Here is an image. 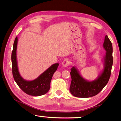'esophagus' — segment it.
I'll return each mask as SVG.
<instances>
[{
	"label": "esophagus",
	"instance_id": "34e87169",
	"mask_svg": "<svg viewBox=\"0 0 121 121\" xmlns=\"http://www.w3.org/2000/svg\"><path fill=\"white\" fill-rule=\"evenodd\" d=\"M70 61L68 59H65L62 62V65L64 67H67L70 65Z\"/></svg>",
	"mask_w": 121,
	"mask_h": 121
}]
</instances>
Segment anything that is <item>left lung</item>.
Returning <instances> with one entry per match:
<instances>
[{
	"label": "left lung",
	"mask_w": 121,
	"mask_h": 121,
	"mask_svg": "<svg viewBox=\"0 0 121 121\" xmlns=\"http://www.w3.org/2000/svg\"><path fill=\"white\" fill-rule=\"evenodd\" d=\"M103 47L106 51L104 58V69L96 80L91 82L86 80L75 67L71 69L70 75L72 80L70 91L73 96L80 98L93 97L97 95L108 82L113 65V47L107 35L105 37Z\"/></svg>",
	"instance_id": "left-lung-1"
}]
</instances>
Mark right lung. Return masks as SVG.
Masks as SVG:
<instances>
[{
    "label": "right lung",
    "mask_w": 121,
    "mask_h": 121,
    "mask_svg": "<svg viewBox=\"0 0 121 121\" xmlns=\"http://www.w3.org/2000/svg\"><path fill=\"white\" fill-rule=\"evenodd\" d=\"M18 38L16 37L13 45L12 53V72L15 82L22 91L29 95L39 96L47 93L50 88V82L52 76L58 69L59 63H55L43 72L35 79L27 81L22 77L17 66L16 50Z\"/></svg>",
    "instance_id": "add662e5"
}]
</instances>
